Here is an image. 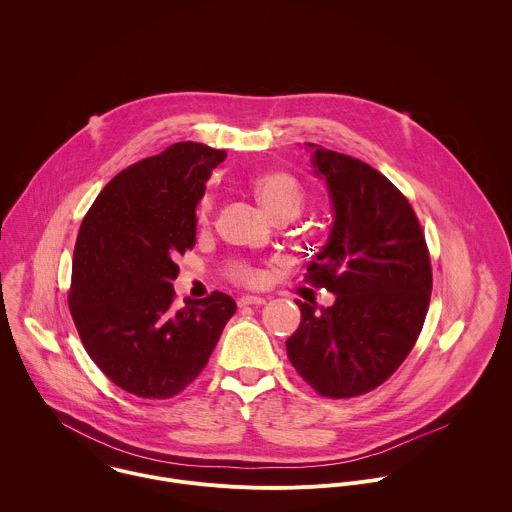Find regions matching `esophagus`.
<instances>
[{"instance_id":"1","label":"esophagus","mask_w":512,"mask_h":512,"mask_svg":"<svg viewBox=\"0 0 512 512\" xmlns=\"http://www.w3.org/2000/svg\"><path fill=\"white\" fill-rule=\"evenodd\" d=\"M266 303V297H260V295H242L238 299V305L240 307H246V305H264Z\"/></svg>"}]
</instances>
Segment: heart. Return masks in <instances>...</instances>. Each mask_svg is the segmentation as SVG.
Wrapping results in <instances>:
<instances>
[{"instance_id":"obj_1","label":"heart","mask_w":512,"mask_h":512,"mask_svg":"<svg viewBox=\"0 0 512 512\" xmlns=\"http://www.w3.org/2000/svg\"><path fill=\"white\" fill-rule=\"evenodd\" d=\"M250 187L258 199V203L264 207V211L272 217H290L295 219L305 203V191L297 177L282 169H268L252 177ZM215 213V195L207 191L197 207V222L201 226H207ZM228 276L234 282L246 284V286H258L264 276L258 268L246 264V262H232L228 266Z\"/></svg>"}]
</instances>
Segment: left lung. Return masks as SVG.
<instances>
[{
    "mask_svg": "<svg viewBox=\"0 0 512 512\" xmlns=\"http://www.w3.org/2000/svg\"><path fill=\"white\" fill-rule=\"evenodd\" d=\"M309 146L335 220L305 282L335 293V303L297 299L301 323L286 349L317 394L353 398L388 380L416 345L432 293L430 252L408 199L380 171Z\"/></svg>",
    "mask_w": 512,
    "mask_h": 512,
    "instance_id": "left-lung-1",
    "label": "left lung"
}]
</instances>
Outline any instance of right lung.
I'll list each match as a JSON object with an SVG mask.
<instances>
[{"mask_svg":"<svg viewBox=\"0 0 512 512\" xmlns=\"http://www.w3.org/2000/svg\"><path fill=\"white\" fill-rule=\"evenodd\" d=\"M222 149L179 142L120 171L80 224L69 307L88 357L122 390L163 400L209 363L236 303L175 305L177 256L195 246L197 203Z\"/></svg>","mask_w":512,"mask_h":512,"instance_id":"right-lung-1","label":"right lung"}]
</instances>
